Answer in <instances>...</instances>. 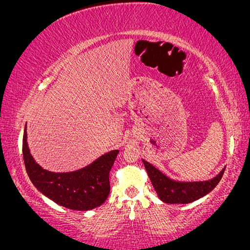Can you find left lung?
<instances>
[{"mask_svg": "<svg viewBox=\"0 0 250 250\" xmlns=\"http://www.w3.org/2000/svg\"><path fill=\"white\" fill-rule=\"evenodd\" d=\"M142 162L159 199L166 204H189L200 199L217 186L225 170L223 168L216 176L208 181L181 182L169 179L146 160L143 159Z\"/></svg>", "mask_w": 250, "mask_h": 250, "instance_id": "1", "label": "left lung"}]
</instances>
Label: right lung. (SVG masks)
<instances>
[{"label":"right lung","mask_w":250,"mask_h":250,"mask_svg":"<svg viewBox=\"0 0 250 250\" xmlns=\"http://www.w3.org/2000/svg\"><path fill=\"white\" fill-rule=\"evenodd\" d=\"M26 127L22 139L23 162L30 181L40 192L60 206L74 210L93 209L107 200L110 192L109 173L118 150L104 153L88 166L74 172H50L42 168L30 155Z\"/></svg>","instance_id":"obj_1"}]
</instances>
